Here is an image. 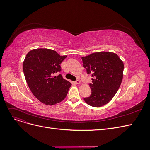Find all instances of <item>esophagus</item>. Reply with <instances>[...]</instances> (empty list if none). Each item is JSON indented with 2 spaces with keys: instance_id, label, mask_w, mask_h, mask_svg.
Here are the masks:
<instances>
[{
  "instance_id": "esophagus-1",
  "label": "esophagus",
  "mask_w": 150,
  "mask_h": 150,
  "mask_svg": "<svg viewBox=\"0 0 150 150\" xmlns=\"http://www.w3.org/2000/svg\"><path fill=\"white\" fill-rule=\"evenodd\" d=\"M74 84H80V81L79 80H76V81H74Z\"/></svg>"
}]
</instances>
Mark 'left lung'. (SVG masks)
<instances>
[{"label": "left lung", "instance_id": "1", "mask_svg": "<svg viewBox=\"0 0 150 150\" xmlns=\"http://www.w3.org/2000/svg\"><path fill=\"white\" fill-rule=\"evenodd\" d=\"M83 67L91 74V95L84 98L87 104L93 107L103 106L111 101L123 79L124 64L118 55L113 52H99L81 58Z\"/></svg>", "mask_w": 150, "mask_h": 150}]
</instances>
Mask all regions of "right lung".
I'll list each match as a JSON object with an SVG mask.
<instances>
[{
	"mask_svg": "<svg viewBox=\"0 0 150 150\" xmlns=\"http://www.w3.org/2000/svg\"><path fill=\"white\" fill-rule=\"evenodd\" d=\"M67 55L61 56L48 49L30 50L23 62V70L27 83L34 96L46 105L57 104L67 95L71 84L64 79L60 64Z\"/></svg>",
	"mask_w": 150,
	"mask_h": 150,
	"instance_id": "add662e5",
	"label": "right lung"
}]
</instances>
